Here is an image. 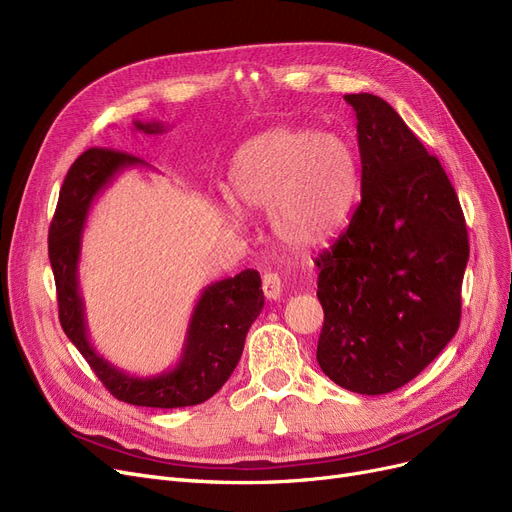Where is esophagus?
<instances>
[{"label":"esophagus","instance_id":"1","mask_svg":"<svg viewBox=\"0 0 512 512\" xmlns=\"http://www.w3.org/2000/svg\"><path fill=\"white\" fill-rule=\"evenodd\" d=\"M263 294L267 301H278L282 297V280L278 274L263 276Z\"/></svg>","mask_w":512,"mask_h":512}]
</instances>
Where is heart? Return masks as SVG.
Here are the masks:
<instances>
[{"mask_svg":"<svg viewBox=\"0 0 512 512\" xmlns=\"http://www.w3.org/2000/svg\"><path fill=\"white\" fill-rule=\"evenodd\" d=\"M357 159L342 137L311 128H272L236 153L230 191L240 207L270 213L290 249H315L346 224L357 195ZM226 220L240 226L238 209Z\"/></svg>","mask_w":512,"mask_h":512,"instance_id":"1","label":"heart"}]
</instances>
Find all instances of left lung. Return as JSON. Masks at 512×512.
Segmentation results:
<instances>
[{
    "label": "left lung",
    "mask_w": 512,
    "mask_h": 512,
    "mask_svg": "<svg viewBox=\"0 0 512 512\" xmlns=\"http://www.w3.org/2000/svg\"><path fill=\"white\" fill-rule=\"evenodd\" d=\"M357 116L361 203L315 259L317 363L351 392L388 394L432 363L461 324L465 215L438 161L390 103L344 95Z\"/></svg>",
    "instance_id": "1"
}]
</instances>
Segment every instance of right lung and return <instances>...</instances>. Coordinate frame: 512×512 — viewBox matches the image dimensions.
I'll return each instance as SVG.
<instances>
[{"label":"right lung","mask_w":512,"mask_h":512,"mask_svg":"<svg viewBox=\"0 0 512 512\" xmlns=\"http://www.w3.org/2000/svg\"><path fill=\"white\" fill-rule=\"evenodd\" d=\"M145 134H161V122H132ZM143 159L112 151L89 149L80 155L62 184L56 215L49 226V261L56 278L60 324L80 355L87 359L103 386L118 400L137 407L178 409L201 405L232 375L245 348V338L263 309V290L257 270H245L203 288L184 338L182 357L174 369L139 378L103 359L89 340L85 303L78 290L80 240L95 197L116 174Z\"/></svg>","instance_id":"right-lung-1"}]
</instances>
